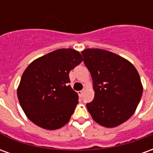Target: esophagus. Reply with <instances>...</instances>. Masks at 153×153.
Listing matches in <instances>:
<instances>
[{
  "label": "esophagus",
  "mask_w": 153,
  "mask_h": 153,
  "mask_svg": "<svg viewBox=\"0 0 153 153\" xmlns=\"http://www.w3.org/2000/svg\"><path fill=\"white\" fill-rule=\"evenodd\" d=\"M83 93H84V90H82V91H79V92H78V94H79V96L80 97H83Z\"/></svg>",
  "instance_id": "1"
}]
</instances>
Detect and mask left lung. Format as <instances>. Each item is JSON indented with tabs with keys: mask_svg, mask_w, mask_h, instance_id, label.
Returning a JSON list of instances; mask_svg holds the SVG:
<instances>
[{
	"mask_svg": "<svg viewBox=\"0 0 153 153\" xmlns=\"http://www.w3.org/2000/svg\"><path fill=\"white\" fill-rule=\"evenodd\" d=\"M94 90L93 102L86 106L93 120L106 128L125 123L137 109L143 94L138 70L124 57L98 48L82 52Z\"/></svg>",
	"mask_w": 153,
	"mask_h": 153,
	"instance_id": "obj_1",
	"label": "left lung"
}]
</instances>
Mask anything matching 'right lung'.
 I'll return each mask as SVG.
<instances>
[{"label":"right lung","mask_w":153,"mask_h":153,"mask_svg":"<svg viewBox=\"0 0 153 153\" xmlns=\"http://www.w3.org/2000/svg\"><path fill=\"white\" fill-rule=\"evenodd\" d=\"M83 61L71 48L58 49L38 57L23 73L17 96L26 116L47 130L63 127L79 103V95L69 85V73Z\"/></svg>","instance_id":"add662e5"}]
</instances>
